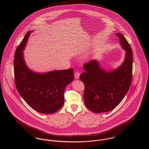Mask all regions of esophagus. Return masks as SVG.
<instances>
[{
    "instance_id": "esophagus-1",
    "label": "esophagus",
    "mask_w": 149,
    "mask_h": 149,
    "mask_svg": "<svg viewBox=\"0 0 149 149\" xmlns=\"http://www.w3.org/2000/svg\"><path fill=\"white\" fill-rule=\"evenodd\" d=\"M80 72H78V71H77V72L75 73V74H74L75 79H79V78L80 77Z\"/></svg>"
}]
</instances>
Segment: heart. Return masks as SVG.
Instances as JSON below:
<instances>
[{"mask_svg":"<svg viewBox=\"0 0 149 149\" xmlns=\"http://www.w3.org/2000/svg\"><path fill=\"white\" fill-rule=\"evenodd\" d=\"M89 58V56H88L86 57V58Z\"/></svg>","mask_w":149,"mask_h":149,"instance_id":"heart-1","label":"heart"}]
</instances>
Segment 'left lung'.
<instances>
[{
    "label": "left lung",
    "mask_w": 149,
    "mask_h": 149,
    "mask_svg": "<svg viewBox=\"0 0 149 149\" xmlns=\"http://www.w3.org/2000/svg\"><path fill=\"white\" fill-rule=\"evenodd\" d=\"M125 51L123 63L113 70H106L94 59L84 65L85 72L80 79L85 85V106L95 113L113 110L127 93L132 81L133 55L130 45L120 33H116Z\"/></svg>",
    "instance_id": "left-lung-1"
}]
</instances>
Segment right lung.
<instances>
[{"instance_id":"1","label":"right lung","mask_w":149,"mask_h":149,"mask_svg":"<svg viewBox=\"0 0 149 149\" xmlns=\"http://www.w3.org/2000/svg\"><path fill=\"white\" fill-rule=\"evenodd\" d=\"M33 30L26 34L15 51V83L22 98L36 111L52 114L63 106L66 86L74 79L73 69L37 72L30 69L24 60L23 51Z\"/></svg>"}]
</instances>
